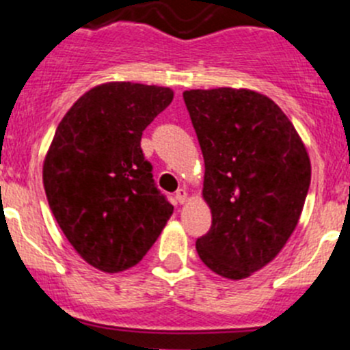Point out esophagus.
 <instances>
[{
    "label": "esophagus",
    "mask_w": 350,
    "mask_h": 350,
    "mask_svg": "<svg viewBox=\"0 0 350 350\" xmlns=\"http://www.w3.org/2000/svg\"><path fill=\"white\" fill-rule=\"evenodd\" d=\"M175 200H177V203L184 205L187 202V193H185V189H178L177 194H175Z\"/></svg>",
    "instance_id": "34e87169"
}]
</instances>
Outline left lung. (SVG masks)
<instances>
[{"instance_id": "left-lung-1", "label": "left lung", "mask_w": 350, "mask_h": 350, "mask_svg": "<svg viewBox=\"0 0 350 350\" xmlns=\"http://www.w3.org/2000/svg\"><path fill=\"white\" fill-rule=\"evenodd\" d=\"M205 159L212 226L196 240L213 273L242 280L277 258L298 226L310 157L280 107L250 89L184 91Z\"/></svg>"}]
</instances>
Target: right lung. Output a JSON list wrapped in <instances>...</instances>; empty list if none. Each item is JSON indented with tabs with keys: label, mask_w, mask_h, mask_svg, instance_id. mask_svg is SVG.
<instances>
[{
	"label": "right lung",
	"mask_w": 350,
	"mask_h": 350,
	"mask_svg": "<svg viewBox=\"0 0 350 350\" xmlns=\"http://www.w3.org/2000/svg\"><path fill=\"white\" fill-rule=\"evenodd\" d=\"M173 91L135 82L89 89L64 113L43 159L49 206L77 254L119 273L144 259L173 206L157 191L142 133Z\"/></svg>",
	"instance_id": "right-lung-1"
}]
</instances>
